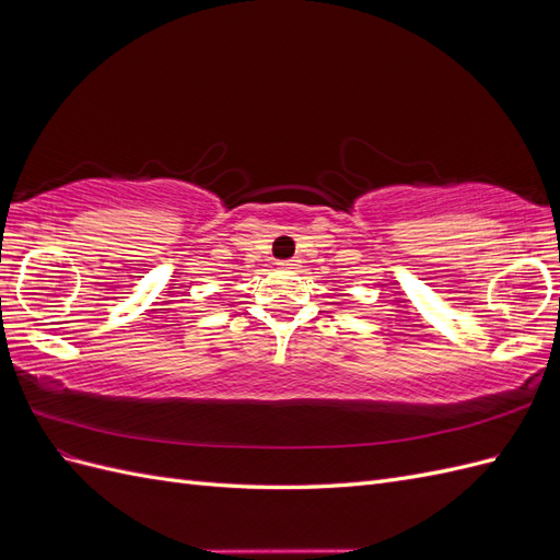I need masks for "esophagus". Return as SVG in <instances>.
Segmentation results:
<instances>
[{
	"mask_svg": "<svg viewBox=\"0 0 560 560\" xmlns=\"http://www.w3.org/2000/svg\"><path fill=\"white\" fill-rule=\"evenodd\" d=\"M278 266H280V268H287V270H294V268H299V259H284V261H280Z\"/></svg>",
	"mask_w": 560,
	"mask_h": 560,
	"instance_id": "1",
	"label": "esophagus"
}]
</instances>
